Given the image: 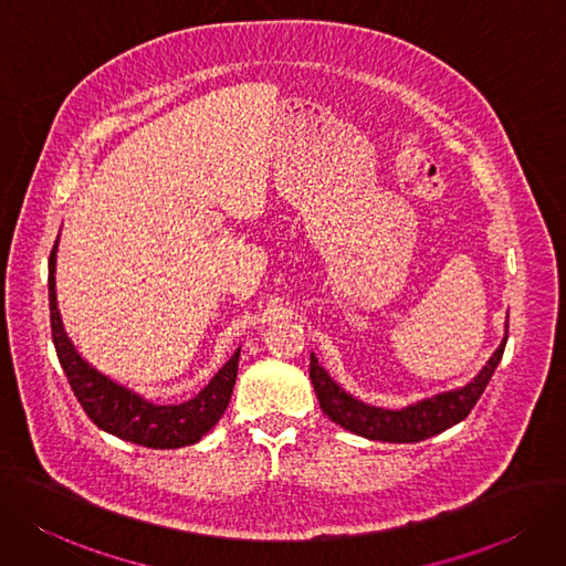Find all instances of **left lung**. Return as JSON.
<instances>
[{"label":"left lung","mask_w":566,"mask_h":566,"mask_svg":"<svg viewBox=\"0 0 566 566\" xmlns=\"http://www.w3.org/2000/svg\"><path fill=\"white\" fill-rule=\"evenodd\" d=\"M509 338V315L506 329L500 348L492 353L485 367L469 380L467 386L446 390L432 397H424L416 403L403 406V409H380V406L365 403L361 399L348 395L338 382L318 365V357L311 353V382L315 397L321 401L323 413L342 424L348 432L365 437L369 441H388V443H416L434 434L446 432L448 427L462 422L476 401L481 399L485 386L490 382L496 365L502 361Z\"/></svg>","instance_id":"8db88e82"}]
</instances>
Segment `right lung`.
<instances>
[{"instance_id":"1","label":"right lung","mask_w":566,"mask_h":566,"mask_svg":"<svg viewBox=\"0 0 566 566\" xmlns=\"http://www.w3.org/2000/svg\"><path fill=\"white\" fill-rule=\"evenodd\" d=\"M57 241L60 237L55 239L49 258V306L53 344L60 367L87 418L113 437L155 450L197 443L228 409L237 382L241 348H237L234 355L224 361L205 390L184 403H153L146 397L120 386V382L111 380L81 357L72 338L64 332L55 292Z\"/></svg>"}]
</instances>
